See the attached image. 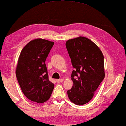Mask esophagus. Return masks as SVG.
Returning <instances> with one entry per match:
<instances>
[{"mask_svg": "<svg viewBox=\"0 0 126 126\" xmlns=\"http://www.w3.org/2000/svg\"><path fill=\"white\" fill-rule=\"evenodd\" d=\"M63 79H58V80H57V81L58 83H60V82H63Z\"/></svg>", "mask_w": 126, "mask_h": 126, "instance_id": "34e87169", "label": "esophagus"}]
</instances>
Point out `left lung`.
Here are the masks:
<instances>
[{"label":"left lung","mask_w":126,"mask_h":126,"mask_svg":"<svg viewBox=\"0 0 126 126\" xmlns=\"http://www.w3.org/2000/svg\"><path fill=\"white\" fill-rule=\"evenodd\" d=\"M66 47L75 70L71 77L73 86L67 91L74 104L88 103L104 79V56L99 47L85 37L67 41Z\"/></svg>","instance_id":"8db88e82"}]
</instances>
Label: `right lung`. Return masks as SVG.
<instances>
[{
    "label": "right lung",
    "mask_w": 126,
    "mask_h": 126,
    "mask_svg": "<svg viewBox=\"0 0 126 126\" xmlns=\"http://www.w3.org/2000/svg\"><path fill=\"white\" fill-rule=\"evenodd\" d=\"M54 42L38 38L22 50L16 76L22 92L30 100L42 103L49 99L54 87L50 81L45 61Z\"/></svg>",
    "instance_id": "1"
}]
</instances>
